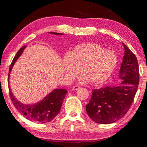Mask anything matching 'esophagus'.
Wrapping results in <instances>:
<instances>
[{
  "mask_svg": "<svg viewBox=\"0 0 147 147\" xmlns=\"http://www.w3.org/2000/svg\"><path fill=\"white\" fill-rule=\"evenodd\" d=\"M80 88V86H74L73 87V91H76V90H78V89Z\"/></svg>",
  "mask_w": 147,
  "mask_h": 147,
  "instance_id": "obj_1",
  "label": "esophagus"
}]
</instances>
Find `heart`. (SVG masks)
I'll list each match as a JSON object with an SVG mask.
<instances>
[{"label": "heart", "instance_id": "1", "mask_svg": "<svg viewBox=\"0 0 147 147\" xmlns=\"http://www.w3.org/2000/svg\"><path fill=\"white\" fill-rule=\"evenodd\" d=\"M117 55L100 45L88 43L77 45L71 54L65 55L63 71L67 78L73 80L80 70V81L97 85L107 80L117 64Z\"/></svg>", "mask_w": 147, "mask_h": 147}]
</instances>
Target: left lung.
Masks as SVG:
<instances>
[{"label": "left lung", "mask_w": 147, "mask_h": 147, "mask_svg": "<svg viewBox=\"0 0 147 147\" xmlns=\"http://www.w3.org/2000/svg\"><path fill=\"white\" fill-rule=\"evenodd\" d=\"M124 51L119 78L115 85L92 91L86 112L94 122L111 124L116 122L128 112L138 91L139 71L137 58L123 43Z\"/></svg>", "instance_id": "8db88e82"}]
</instances>
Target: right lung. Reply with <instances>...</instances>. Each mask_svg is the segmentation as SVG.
Instances as JSON below:
<instances>
[{"label": "right lung", "mask_w": 147, "mask_h": 147, "mask_svg": "<svg viewBox=\"0 0 147 147\" xmlns=\"http://www.w3.org/2000/svg\"><path fill=\"white\" fill-rule=\"evenodd\" d=\"M49 33L55 35H63V34L56 33V32H49ZM25 48L26 46H23L19 49L11 62L9 69L8 82L9 74L15 62L21 55ZM9 93L12 103L21 115H23L29 121L36 122V123H45L53 121L59 113L62 103L65 97L66 94L67 93V91L64 89H56L51 93H49L41 101L36 104H31V105L22 104L17 100L12 94L9 86Z\"/></svg>", "instance_id": "1"}]
</instances>
